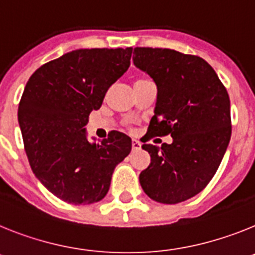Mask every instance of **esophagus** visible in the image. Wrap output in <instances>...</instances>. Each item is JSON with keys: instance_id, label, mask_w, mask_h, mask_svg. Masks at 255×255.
Masks as SVG:
<instances>
[{"instance_id": "1", "label": "esophagus", "mask_w": 255, "mask_h": 255, "mask_svg": "<svg viewBox=\"0 0 255 255\" xmlns=\"http://www.w3.org/2000/svg\"><path fill=\"white\" fill-rule=\"evenodd\" d=\"M141 149V142L137 140H132V150L137 151V150Z\"/></svg>"}]
</instances>
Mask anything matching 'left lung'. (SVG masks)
<instances>
[{
	"label": "left lung",
	"instance_id": "left-lung-1",
	"mask_svg": "<svg viewBox=\"0 0 255 255\" xmlns=\"http://www.w3.org/2000/svg\"><path fill=\"white\" fill-rule=\"evenodd\" d=\"M133 64L158 87L146 141L173 138L161 147L143 143L151 156L140 173L145 194L163 204H177L205 189L216 174L231 138L230 97L204 59L169 48L136 47Z\"/></svg>",
	"mask_w": 255,
	"mask_h": 255
}]
</instances>
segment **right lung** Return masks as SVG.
I'll return each instance as SVG.
<instances>
[{
  "label": "right lung",
  "instance_id": "1",
  "mask_svg": "<svg viewBox=\"0 0 255 255\" xmlns=\"http://www.w3.org/2000/svg\"><path fill=\"white\" fill-rule=\"evenodd\" d=\"M132 48H82L43 64L26 82L17 119L33 173L70 204L105 198L115 167L132 149L127 134L113 130L90 142L88 115L127 72Z\"/></svg>",
  "mask_w": 255,
  "mask_h": 255
}]
</instances>
